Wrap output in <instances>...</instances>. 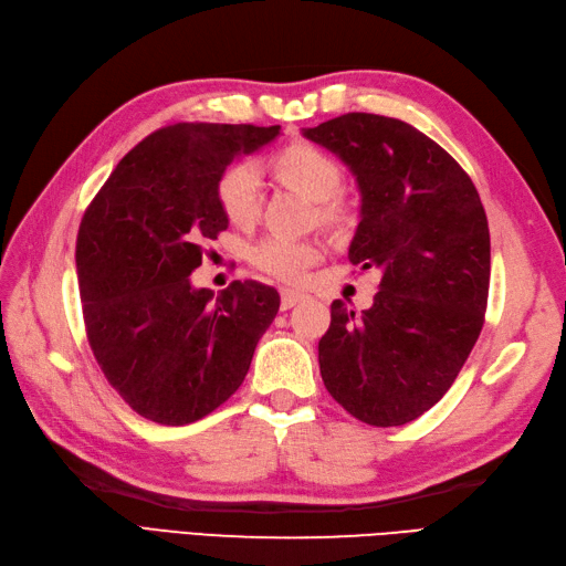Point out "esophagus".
<instances>
[{
  "label": "esophagus",
  "instance_id": "34e87169",
  "mask_svg": "<svg viewBox=\"0 0 566 566\" xmlns=\"http://www.w3.org/2000/svg\"><path fill=\"white\" fill-rule=\"evenodd\" d=\"M304 298V294L302 292H296V290H282V308L286 311V308H292V306H296L298 302H302Z\"/></svg>",
  "mask_w": 566,
  "mask_h": 566
}]
</instances>
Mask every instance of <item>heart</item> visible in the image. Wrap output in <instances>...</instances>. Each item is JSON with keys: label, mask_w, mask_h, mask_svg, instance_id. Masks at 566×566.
<instances>
[{"label": "heart", "mask_w": 566, "mask_h": 566, "mask_svg": "<svg viewBox=\"0 0 566 566\" xmlns=\"http://www.w3.org/2000/svg\"><path fill=\"white\" fill-rule=\"evenodd\" d=\"M282 179L302 189L311 199L323 201V213L333 216L331 199L338 197L343 187V167L338 160L308 143H294L284 148L274 160ZM264 199L262 170L258 163L243 160L228 167L219 179V203L228 221L235 226H250L258 221ZM255 268L280 276L284 282H298L311 264L323 258V245L316 240H296L284 235H268L250 252Z\"/></svg>", "instance_id": "obj_1"}]
</instances>
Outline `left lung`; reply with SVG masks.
I'll use <instances>...</instances> for the list:
<instances>
[{"instance_id": "left-lung-1", "label": "left lung", "mask_w": 566, "mask_h": 566, "mask_svg": "<svg viewBox=\"0 0 566 566\" xmlns=\"http://www.w3.org/2000/svg\"><path fill=\"white\" fill-rule=\"evenodd\" d=\"M302 134L353 172L359 223L347 258L381 272L369 308L333 302L318 343L323 384L363 423H411L452 387L484 326L482 199L452 155L399 118L355 112Z\"/></svg>"}]
</instances>
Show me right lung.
Masks as SVG:
<instances>
[{
    "instance_id": "add662e5",
    "label": "right lung",
    "mask_w": 566,
    "mask_h": 566,
    "mask_svg": "<svg viewBox=\"0 0 566 566\" xmlns=\"http://www.w3.org/2000/svg\"><path fill=\"white\" fill-rule=\"evenodd\" d=\"M280 136V126L175 124L116 165L84 211L77 280L92 353L124 401L163 426L209 416L243 384L280 294L233 282L219 296L189 274L228 228L226 167Z\"/></svg>"
}]
</instances>
